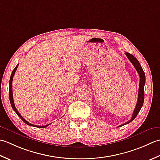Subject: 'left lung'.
Masks as SVG:
<instances>
[{
  "label": "left lung",
  "instance_id": "1",
  "mask_svg": "<svg viewBox=\"0 0 160 160\" xmlns=\"http://www.w3.org/2000/svg\"><path fill=\"white\" fill-rule=\"evenodd\" d=\"M125 54L126 55L127 58H128L129 61L131 62V63L133 65V66L135 67L137 72H138L139 75V92H138V102H137L135 108L134 110V112L132 113V115L131 119H130L128 122L126 123H123V124L120 125L119 126H124L126 124H128L130 122H131L133 119H134L137 115H138L139 112L140 110H141L142 107L143 106V103H144V85H145V81H146V77H145V73L144 70H143L142 68L140 65L139 62L137 58L128 52H125Z\"/></svg>",
  "mask_w": 160,
  "mask_h": 160
}]
</instances>
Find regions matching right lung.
<instances>
[{"label": "right lung", "mask_w": 160, "mask_h": 160, "mask_svg": "<svg viewBox=\"0 0 160 160\" xmlns=\"http://www.w3.org/2000/svg\"><path fill=\"white\" fill-rule=\"evenodd\" d=\"M18 65H19V64H18L17 66H16L15 67L14 69L13 70L12 72V74H11V77H10V80H9V101H10L11 106H12V107L13 110H14V111H15V112H16V114H17V115H18L19 117H20V118L22 120V122H25V123H26V124H28V125L30 126L37 127V128H45V127L48 126H49V124H48V125H45V126H37V125H34V124H32V123H30V122H28L26 121V120L23 118V117H22L21 115V114L18 112V111L17 110V109L16 108L15 105H14V99H13V93H12V80H13V77H14V76L15 72H16V69H17V68H18Z\"/></svg>", "instance_id": "add662e5"}]
</instances>
